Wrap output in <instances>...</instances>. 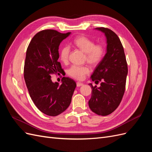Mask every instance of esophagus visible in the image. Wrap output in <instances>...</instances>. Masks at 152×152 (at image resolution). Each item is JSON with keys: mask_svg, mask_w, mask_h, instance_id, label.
Instances as JSON below:
<instances>
[{"mask_svg": "<svg viewBox=\"0 0 152 152\" xmlns=\"http://www.w3.org/2000/svg\"><path fill=\"white\" fill-rule=\"evenodd\" d=\"M84 84L83 83H81V82H77V87H80L82 86H83Z\"/></svg>", "mask_w": 152, "mask_h": 152, "instance_id": "obj_1", "label": "esophagus"}]
</instances>
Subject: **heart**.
<instances>
[{
	"label": "heart",
	"instance_id": "obj_1",
	"mask_svg": "<svg viewBox=\"0 0 152 152\" xmlns=\"http://www.w3.org/2000/svg\"><path fill=\"white\" fill-rule=\"evenodd\" d=\"M73 44L77 48L86 53V60L92 65L99 64L103 59L105 49L102 44H96L94 41L86 36L77 37L73 40ZM70 53V47L68 45L63 46L60 50L61 60L66 63ZM90 73V69L87 66L72 65L67 71L68 75L78 80L84 79L86 75Z\"/></svg>",
	"mask_w": 152,
	"mask_h": 152
}]
</instances>
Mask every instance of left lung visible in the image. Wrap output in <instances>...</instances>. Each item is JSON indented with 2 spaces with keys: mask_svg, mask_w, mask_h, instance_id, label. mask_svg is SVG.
Listing matches in <instances>:
<instances>
[{
  "mask_svg": "<svg viewBox=\"0 0 152 152\" xmlns=\"http://www.w3.org/2000/svg\"><path fill=\"white\" fill-rule=\"evenodd\" d=\"M107 37V53L91 75L93 81L101 82V86L89 84L92 91L89 107L98 115L112 113L120 104L125 92L128 72L124 48L117 35L107 28H96Z\"/></svg>",
  "mask_w": 152,
  "mask_h": 152,
  "instance_id": "1",
  "label": "left lung"
}]
</instances>
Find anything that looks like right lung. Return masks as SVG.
<instances>
[{
	"label": "right lung",
	"mask_w": 152,
	"mask_h": 152,
	"mask_svg": "<svg viewBox=\"0 0 152 152\" xmlns=\"http://www.w3.org/2000/svg\"><path fill=\"white\" fill-rule=\"evenodd\" d=\"M70 32L62 34L54 30H44L32 38L26 50L24 79L30 97L37 108L49 116H57L70 105L76 82L62 78V84L53 83L50 75L63 69L59 58V45Z\"/></svg>",
	"instance_id": "add662e5"
}]
</instances>
